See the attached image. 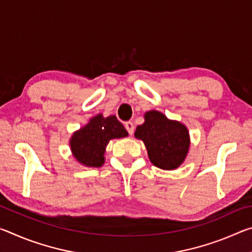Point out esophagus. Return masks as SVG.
<instances>
[{
	"label": "esophagus",
	"instance_id": "1",
	"mask_svg": "<svg viewBox=\"0 0 252 252\" xmlns=\"http://www.w3.org/2000/svg\"><path fill=\"white\" fill-rule=\"evenodd\" d=\"M125 126H126V131L129 132V134H133V132H134V125H133V122L126 121V122L125 123Z\"/></svg>",
	"mask_w": 252,
	"mask_h": 252
}]
</instances>
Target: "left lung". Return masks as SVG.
<instances>
[{
	"instance_id": "left-lung-1",
	"label": "left lung",
	"mask_w": 252,
	"mask_h": 252,
	"mask_svg": "<svg viewBox=\"0 0 252 252\" xmlns=\"http://www.w3.org/2000/svg\"><path fill=\"white\" fill-rule=\"evenodd\" d=\"M144 120L136 126L134 135L146 144L149 159L160 169L178 168L186 159L190 144L187 127L158 111H149Z\"/></svg>"
}]
</instances>
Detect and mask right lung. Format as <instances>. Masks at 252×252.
<instances>
[{
    "label": "right lung",
    "mask_w": 252,
    "mask_h": 252,
    "mask_svg": "<svg viewBox=\"0 0 252 252\" xmlns=\"http://www.w3.org/2000/svg\"><path fill=\"white\" fill-rule=\"evenodd\" d=\"M127 132L116 116L97 114L71 138V150L80 163L99 168L104 162V151L111 139L125 138Z\"/></svg>",
    "instance_id": "obj_1"
}]
</instances>
